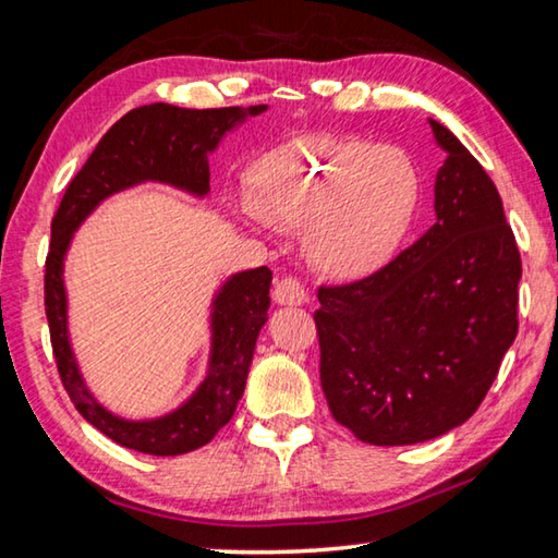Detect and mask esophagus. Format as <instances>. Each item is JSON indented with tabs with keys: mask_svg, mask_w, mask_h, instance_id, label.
<instances>
[{
	"mask_svg": "<svg viewBox=\"0 0 558 558\" xmlns=\"http://www.w3.org/2000/svg\"><path fill=\"white\" fill-rule=\"evenodd\" d=\"M272 300L278 305H302L307 300V286L298 276H282L272 288Z\"/></svg>",
	"mask_w": 558,
	"mask_h": 558,
	"instance_id": "obj_1",
	"label": "esophagus"
}]
</instances>
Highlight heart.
<instances>
[{
	"mask_svg": "<svg viewBox=\"0 0 558 558\" xmlns=\"http://www.w3.org/2000/svg\"><path fill=\"white\" fill-rule=\"evenodd\" d=\"M421 199L415 159L396 145L302 135L268 149L251 172V206L305 226V248L332 276H362L391 256Z\"/></svg>",
	"mask_w": 558,
	"mask_h": 558,
	"instance_id": "heart-1",
	"label": "heart"
}]
</instances>
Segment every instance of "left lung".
I'll return each mask as SVG.
<instances>
[{"label": "left lung", "mask_w": 558, "mask_h": 558, "mask_svg": "<svg viewBox=\"0 0 558 558\" xmlns=\"http://www.w3.org/2000/svg\"><path fill=\"white\" fill-rule=\"evenodd\" d=\"M436 223L384 268L319 286V381L362 442L411 446L465 423L517 337L522 258L483 165L440 122Z\"/></svg>", "instance_id": "obj_1"}]
</instances>
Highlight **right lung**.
Wrapping results in <instances>:
<instances>
[{
    "instance_id": "1",
    "label": "right lung",
    "mask_w": 558,
    "mask_h": 558,
    "mask_svg": "<svg viewBox=\"0 0 558 558\" xmlns=\"http://www.w3.org/2000/svg\"><path fill=\"white\" fill-rule=\"evenodd\" d=\"M266 106L189 110L153 102L130 110L112 125L88 162L65 186L51 221V245L44 272V305L53 359L65 393L90 426L118 446L147 456H182L209 442L233 418L243 396L260 327L268 319V266L243 270L226 282L214 300L211 362L192 399L155 421H125L108 413L83 384L69 344L63 290V256L81 221L106 199L140 182H165L204 196L209 192V153L223 132Z\"/></svg>"
}]
</instances>
